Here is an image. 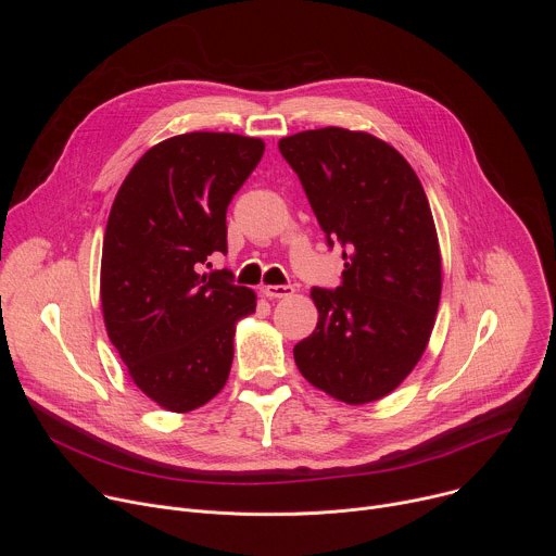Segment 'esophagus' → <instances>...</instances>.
Wrapping results in <instances>:
<instances>
[{"instance_id":"obj_1","label":"esophagus","mask_w":556,"mask_h":556,"mask_svg":"<svg viewBox=\"0 0 556 556\" xmlns=\"http://www.w3.org/2000/svg\"><path fill=\"white\" fill-rule=\"evenodd\" d=\"M294 292L292 286H264V294L268 299H286Z\"/></svg>"}]
</instances>
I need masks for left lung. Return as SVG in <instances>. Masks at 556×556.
I'll list each match as a JSON object with an SVG mask.
<instances>
[{"mask_svg": "<svg viewBox=\"0 0 556 556\" xmlns=\"http://www.w3.org/2000/svg\"><path fill=\"white\" fill-rule=\"evenodd\" d=\"M279 151L345 260L337 290L309 292L319 324L294 363L332 399L374 403L409 376L435 324L442 262L427 193L405 157L365 131H299Z\"/></svg>", "mask_w": 556, "mask_h": 556, "instance_id": "8db88e82", "label": "left lung"}]
</instances>
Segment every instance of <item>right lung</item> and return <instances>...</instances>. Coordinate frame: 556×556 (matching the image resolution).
<instances>
[{
    "label": "right lung",
    "instance_id": "add662e5",
    "mask_svg": "<svg viewBox=\"0 0 556 556\" xmlns=\"http://www.w3.org/2000/svg\"><path fill=\"white\" fill-rule=\"evenodd\" d=\"M264 155V140L193 131L151 147L110 211L101 305L108 337L136 387L185 414L226 384L235 324L255 292L230 270L202 273L226 253V208Z\"/></svg>",
    "mask_w": 556,
    "mask_h": 556
}]
</instances>
